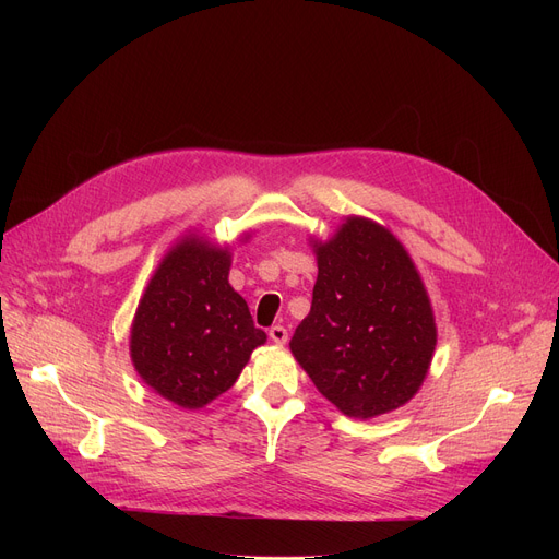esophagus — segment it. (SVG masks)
Instances as JSON below:
<instances>
[{
    "label": "esophagus",
    "instance_id": "34e87169",
    "mask_svg": "<svg viewBox=\"0 0 559 559\" xmlns=\"http://www.w3.org/2000/svg\"><path fill=\"white\" fill-rule=\"evenodd\" d=\"M270 337H272V342H276V344H285V342H287V329L281 326V324H276V326L270 329Z\"/></svg>",
    "mask_w": 559,
    "mask_h": 559
}]
</instances>
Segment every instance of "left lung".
<instances>
[{
    "label": "left lung",
    "mask_w": 559,
    "mask_h": 559,
    "mask_svg": "<svg viewBox=\"0 0 559 559\" xmlns=\"http://www.w3.org/2000/svg\"><path fill=\"white\" fill-rule=\"evenodd\" d=\"M314 247L312 306L292 354L346 417L385 415L417 394L430 367L437 331L424 283L394 235L362 217Z\"/></svg>",
    "instance_id": "obj_1"
}]
</instances>
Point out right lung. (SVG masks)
Masks as SVG:
<instances>
[{"label": "right lung", "mask_w": 559, "mask_h": 559, "mask_svg": "<svg viewBox=\"0 0 559 559\" xmlns=\"http://www.w3.org/2000/svg\"><path fill=\"white\" fill-rule=\"evenodd\" d=\"M230 255L199 238L176 245L140 299L131 358L146 385L197 409L233 388L267 335L228 285Z\"/></svg>", "instance_id": "add662e5"}]
</instances>
